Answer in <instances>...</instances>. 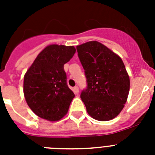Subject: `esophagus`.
Segmentation results:
<instances>
[{"label": "esophagus", "mask_w": 155, "mask_h": 155, "mask_svg": "<svg viewBox=\"0 0 155 155\" xmlns=\"http://www.w3.org/2000/svg\"><path fill=\"white\" fill-rule=\"evenodd\" d=\"M74 93L76 94H78L79 93V88L78 86H75L74 87Z\"/></svg>", "instance_id": "obj_1"}]
</instances>
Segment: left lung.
Returning a JSON list of instances; mask_svg holds the SVG:
<instances>
[{"mask_svg": "<svg viewBox=\"0 0 155 155\" xmlns=\"http://www.w3.org/2000/svg\"><path fill=\"white\" fill-rule=\"evenodd\" d=\"M84 69L87 87L81 94L90 116L109 121L125 106L130 91V77L121 57L98 41L77 46Z\"/></svg>", "mask_w": 155, "mask_h": 155, "instance_id": "obj_1", "label": "left lung"}]
</instances>
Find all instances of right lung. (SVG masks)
Wrapping results in <instances>:
<instances>
[{
	"label": "right lung",
	"mask_w": 155,
	"mask_h": 155,
	"mask_svg": "<svg viewBox=\"0 0 155 155\" xmlns=\"http://www.w3.org/2000/svg\"><path fill=\"white\" fill-rule=\"evenodd\" d=\"M75 52L74 46L49 45L25 74V98L28 107L40 118L55 122L68 113L75 95L67 84L64 66Z\"/></svg>",
	"instance_id": "add662e5"
}]
</instances>
